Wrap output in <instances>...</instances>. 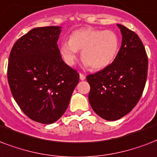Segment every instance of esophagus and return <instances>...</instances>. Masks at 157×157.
I'll return each instance as SVG.
<instances>
[{
	"mask_svg": "<svg viewBox=\"0 0 157 157\" xmlns=\"http://www.w3.org/2000/svg\"><path fill=\"white\" fill-rule=\"evenodd\" d=\"M86 79V76L85 75H83V74L80 73V80H81V81H84Z\"/></svg>",
	"mask_w": 157,
	"mask_h": 157,
	"instance_id": "34e87169",
	"label": "esophagus"
}]
</instances>
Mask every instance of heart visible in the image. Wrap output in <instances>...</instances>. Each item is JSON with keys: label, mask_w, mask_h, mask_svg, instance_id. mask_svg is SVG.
<instances>
[{"label": "heart", "mask_w": 157, "mask_h": 157, "mask_svg": "<svg viewBox=\"0 0 157 157\" xmlns=\"http://www.w3.org/2000/svg\"><path fill=\"white\" fill-rule=\"evenodd\" d=\"M119 47V37L113 31L84 28L73 32L70 40L62 43L60 54L66 63L72 66L81 50L84 66L100 70L112 63Z\"/></svg>", "instance_id": "b5f03b06"}]
</instances>
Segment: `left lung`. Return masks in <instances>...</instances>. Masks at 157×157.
Listing matches in <instances>:
<instances>
[{
  "mask_svg": "<svg viewBox=\"0 0 157 157\" xmlns=\"http://www.w3.org/2000/svg\"><path fill=\"white\" fill-rule=\"evenodd\" d=\"M121 46L109 66L86 80L90 86L89 101L96 114L107 121H117L138 103L145 87L148 61L139 36L121 24Z\"/></svg>",
  "mask_w": 157,
  "mask_h": 157,
  "instance_id": "obj_1",
  "label": "left lung"
}]
</instances>
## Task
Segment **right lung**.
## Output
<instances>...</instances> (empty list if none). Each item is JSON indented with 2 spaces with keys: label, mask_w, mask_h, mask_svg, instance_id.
Listing matches in <instances>:
<instances>
[{
  "label": "right lung",
  "mask_w": 157,
  "mask_h": 157,
  "mask_svg": "<svg viewBox=\"0 0 157 157\" xmlns=\"http://www.w3.org/2000/svg\"><path fill=\"white\" fill-rule=\"evenodd\" d=\"M61 28H33L14 43L9 58L12 95L24 114L41 124L54 123L64 114L79 82L57 45Z\"/></svg>",
  "instance_id": "right-lung-1"
}]
</instances>
